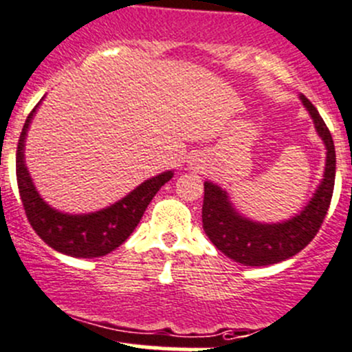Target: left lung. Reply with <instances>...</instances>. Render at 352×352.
<instances>
[{
	"label": "left lung",
	"mask_w": 352,
	"mask_h": 352,
	"mask_svg": "<svg viewBox=\"0 0 352 352\" xmlns=\"http://www.w3.org/2000/svg\"><path fill=\"white\" fill-rule=\"evenodd\" d=\"M300 101L310 113L315 130L327 151L324 177L303 210L285 222H256L235 208L223 188L212 181L203 184V230L219 251L244 266H270L298 254L317 235L327 215L336 181L334 140L317 108L303 95H300Z\"/></svg>",
	"instance_id": "obj_1"
}]
</instances>
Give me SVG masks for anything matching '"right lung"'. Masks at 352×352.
Masks as SVG:
<instances>
[{
  "instance_id": "add662e5",
  "label": "right lung",
  "mask_w": 352,
  "mask_h": 352,
  "mask_svg": "<svg viewBox=\"0 0 352 352\" xmlns=\"http://www.w3.org/2000/svg\"><path fill=\"white\" fill-rule=\"evenodd\" d=\"M41 103L32 110V113L25 120L16 149L18 190H20L21 203H23L28 222L45 244L63 254L88 257V259L107 256L130 237V234L135 230L137 223L142 219L147 205L161 190V186H164L175 176V171H164L149 177L122 200L98 212L64 213L52 208L41 197L25 164L27 132Z\"/></svg>"
}]
</instances>
